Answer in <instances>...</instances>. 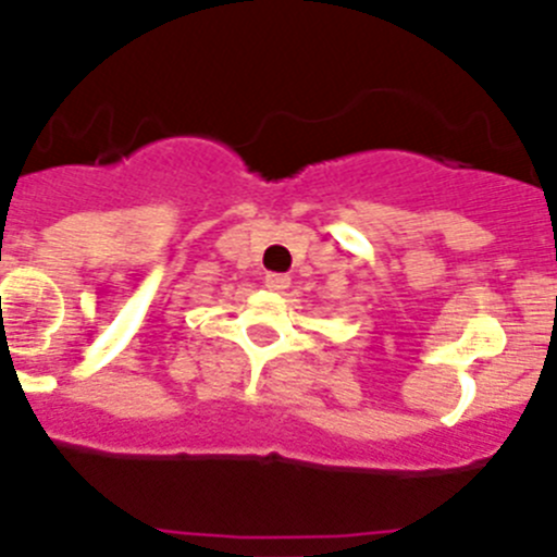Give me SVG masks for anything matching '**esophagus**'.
Here are the masks:
<instances>
[{"mask_svg": "<svg viewBox=\"0 0 557 557\" xmlns=\"http://www.w3.org/2000/svg\"><path fill=\"white\" fill-rule=\"evenodd\" d=\"M264 284H268V289H273V293H284V289L289 287V275L268 273L264 275Z\"/></svg>", "mask_w": 557, "mask_h": 557, "instance_id": "34e87169", "label": "esophagus"}]
</instances>
